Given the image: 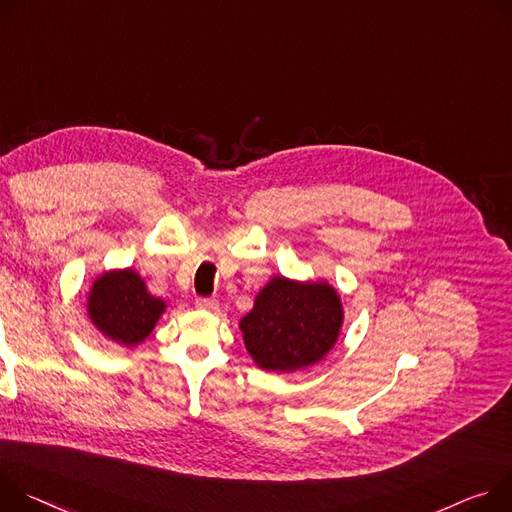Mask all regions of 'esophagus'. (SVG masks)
Returning <instances> with one entry per match:
<instances>
[{
    "mask_svg": "<svg viewBox=\"0 0 512 512\" xmlns=\"http://www.w3.org/2000/svg\"><path fill=\"white\" fill-rule=\"evenodd\" d=\"M197 309H203V311H215L219 307L217 299H197Z\"/></svg>",
    "mask_w": 512,
    "mask_h": 512,
    "instance_id": "obj_1",
    "label": "esophagus"
}]
</instances>
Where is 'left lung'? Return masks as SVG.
I'll use <instances>...</instances> for the list:
<instances>
[{
  "label": "left lung",
  "mask_w": 512,
  "mask_h": 512,
  "mask_svg": "<svg viewBox=\"0 0 512 512\" xmlns=\"http://www.w3.org/2000/svg\"><path fill=\"white\" fill-rule=\"evenodd\" d=\"M344 323L337 291L319 282L274 276L240 329L252 360L268 372H295L323 360Z\"/></svg>",
  "instance_id": "left-lung-1"
}]
</instances>
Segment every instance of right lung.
Here are the masks:
<instances>
[{"label": "right lung", "mask_w": 512, "mask_h": 512, "mask_svg": "<svg viewBox=\"0 0 512 512\" xmlns=\"http://www.w3.org/2000/svg\"><path fill=\"white\" fill-rule=\"evenodd\" d=\"M164 309L166 303L148 293L146 282L132 268L97 276L87 299L91 323L111 342L126 348L144 342Z\"/></svg>", "instance_id": "1"}]
</instances>
